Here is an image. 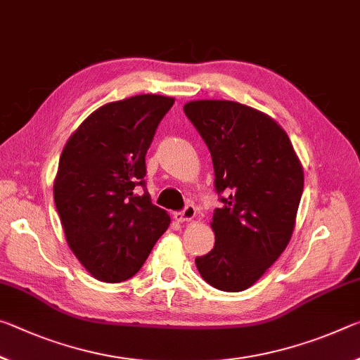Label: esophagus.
Instances as JSON below:
<instances>
[{"instance_id":"obj_1","label":"esophagus","mask_w":360,"mask_h":360,"mask_svg":"<svg viewBox=\"0 0 360 360\" xmlns=\"http://www.w3.org/2000/svg\"><path fill=\"white\" fill-rule=\"evenodd\" d=\"M197 214V210L193 205H187V207L182 210V211H178V213H174V219L178 222H184V221H191L195 218Z\"/></svg>"}]
</instances>
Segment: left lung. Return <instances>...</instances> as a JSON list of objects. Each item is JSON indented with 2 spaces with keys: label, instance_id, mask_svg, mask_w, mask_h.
<instances>
[{
  "label": "left lung",
  "instance_id": "left-lung-1",
  "mask_svg": "<svg viewBox=\"0 0 360 360\" xmlns=\"http://www.w3.org/2000/svg\"><path fill=\"white\" fill-rule=\"evenodd\" d=\"M187 118L210 149L221 208L211 221L216 242L197 256L205 282L242 292L277 261L292 238L304 173L276 120L232 101H192Z\"/></svg>",
  "mask_w": 360,
  "mask_h": 360
}]
</instances>
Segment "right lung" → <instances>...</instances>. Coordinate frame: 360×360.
I'll use <instances>...</instances> for the list:
<instances>
[{
    "label": "right lung",
    "instance_id": "obj_1",
    "mask_svg": "<svg viewBox=\"0 0 360 360\" xmlns=\"http://www.w3.org/2000/svg\"><path fill=\"white\" fill-rule=\"evenodd\" d=\"M173 104L158 94L108 102L62 150L54 179L57 213L68 247L101 282L133 277L168 229L169 214L152 203L144 176L146 153Z\"/></svg>",
    "mask_w": 360,
    "mask_h": 360
}]
</instances>
